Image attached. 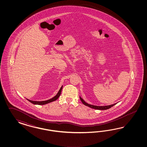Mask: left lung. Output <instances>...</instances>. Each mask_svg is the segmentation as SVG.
<instances>
[{"label": "left lung", "mask_w": 147, "mask_h": 147, "mask_svg": "<svg viewBox=\"0 0 147 147\" xmlns=\"http://www.w3.org/2000/svg\"><path fill=\"white\" fill-rule=\"evenodd\" d=\"M80 100L81 101V102L82 103L85 105V106H88V107H90V108H93V109H98V110H106V109H109V108H111V107H113V106H114L115 105H116V103H115V104H113V105H108V106H94V105H90V104H88V103H87V102H86L84 100V99L83 98H81L80 96Z\"/></svg>", "instance_id": "left-lung-1"}]
</instances>
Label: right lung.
<instances>
[{"label": "right lung", "instance_id": "1", "mask_svg": "<svg viewBox=\"0 0 147 147\" xmlns=\"http://www.w3.org/2000/svg\"><path fill=\"white\" fill-rule=\"evenodd\" d=\"M62 87L63 86H61V87L60 88V90H59L58 93L57 94V95L54 96L53 98L49 99V100H46V101H32V100H30L29 99H27V100L30 101V102H31L33 104H34V105H46V104H47L49 103L52 102H53L54 101L57 100L58 99L59 97L60 96V95H61V90H62Z\"/></svg>", "mask_w": 147, "mask_h": 147}]
</instances>
